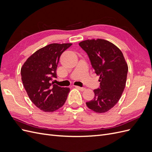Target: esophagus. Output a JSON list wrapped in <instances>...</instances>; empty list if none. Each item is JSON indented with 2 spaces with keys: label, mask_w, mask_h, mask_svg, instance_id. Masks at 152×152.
<instances>
[{
  "label": "esophagus",
  "mask_w": 152,
  "mask_h": 152,
  "mask_svg": "<svg viewBox=\"0 0 152 152\" xmlns=\"http://www.w3.org/2000/svg\"><path fill=\"white\" fill-rule=\"evenodd\" d=\"M75 87H76V88H77L78 89H79V90H80L82 91L86 90L85 87H79V86H75Z\"/></svg>",
  "instance_id": "1"
}]
</instances>
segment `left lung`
Masks as SVG:
<instances>
[{
  "label": "left lung",
  "mask_w": 152,
  "mask_h": 152,
  "mask_svg": "<svg viewBox=\"0 0 152 152\" xmlns=\"http://www.w3.org/2000/svg\"><path fill=\"white\" fill-rule=\"evenodd\" d=\"M87 54L94 72L99 75V88L94 90L87 107L96 113H104L120 99L126 87L127 64L121 50L104 39L86 40L79 44Z\"/></svg>",
  "instance_id": "1"
}]
</instances>
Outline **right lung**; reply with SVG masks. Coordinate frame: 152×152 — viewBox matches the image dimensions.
Wrapping results in <instances>:
<instances>
[{
  "label": "right lung",
  "mask_w": 152,
  "mask_h": 152,
  "mask_svg": "<svg viewBox=\"0 0 152 152\" xmlns=\"http://www.w3.org/2000/svg\"><path fill=\"white\" fill-rule=\"evenodd\" d=\"M72 44H50L30 56L21 69L23 84L29 98L37 107L53 112L63 107L70 88L52 82L57 78L56 69L61 54Z\"/></svg>",
  "instance_id": "right-lung-1"
}]
</instances>
